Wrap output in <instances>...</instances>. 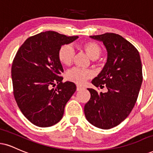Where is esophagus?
Wrapping results in <instances>:
<instances>
[{
	"label": "esophagus",
	"instance_id": "34e87169",
	"mask_svg": "<svg viewBox=\"0 0 153 153\" xmlns=\"http://www.w3.org/2000/svg\"><path fill=\"white\" fill-rule=\"evenodd\" d=\"M83 89H84V87H82V86L80 85H77V91H80Z\"/></svg>",
	"mask_w": 153,
	"mask_h": 153
}]
</instances>
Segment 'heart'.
Listing matches in <instances>:
<instances>
[{"label":"heart","mask_w":153,"mask_h":153,"mask_svg":"<svg viewBox=\"0 0 153 153\" xmlns=\"http://www.w3.org/2000/svg\"><path fill=\"white\" fill-rule=\"evenodd\" d=\"M81 48L83 49L93 60H96L102 53V49L100 45L93 41H88L82 43ZM58 57L62 65H71L75 57L74 49L70 45H62L58 50ZM93 72L90 70L73 68L66 73V78L69 81L76 84L83 85L88 79L93 76Z\"/></svg>","instance_id":"obj_1"}]
</instances>
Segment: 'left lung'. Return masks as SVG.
I'll list each match as a JSON object with an SVG mask.
<instances>
[{
    "label": "left lung",
    "mask_w": 153,
    "mask_h": 153,
    "mask_svg": "<svg viewBox=\"0 0 153 153\" xmlns=\"http://www.w3.org/2000/svg\"><path fill=\"white\" fill-rule=\"evenodd\" d=\"M90 38L102 42L108 52L105 65L92 80L95 87L105 86L108 92L88 88L91 99L84 113L93 126L108 130L120 124L135 106L143 82L142 62L137 50L120 35L107 33Z\"/></svg>",
    "instance_id": "1"
}]
</instances>
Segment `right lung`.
<instances>
[{
	"label": "right lung",
	"instance_id": "right-lung-1",
	"mask_svg": "<svg viewBox=\"0 0 153 153\" xmlns=\"http://www.w3.org/2000/svg\"><path fill=\"white\" fill-rule=\"evenodd\" d=\"M77 38L45 31L27 38L16 53L11 68L13 95L22 113L35 126L45 128L58 123L76 91L73 82H62L63 68L58 52Z\"/></svg>",
	"mask_w": 153,
	"mask_h": 153
}]
</instances>
